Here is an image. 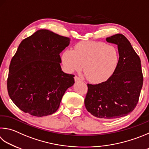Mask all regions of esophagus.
<instances>
[{
    "label": "esophagus",
    "mask_w": 149,
    "mask_h": 149,
    "mask_svg": "<svg viewBox=\"0 0 149 149\" xmlns=\"http://www.w3.org/2000/svg\"><path fill=\"white\" fill-rule=\"evenodd\" d=\"M74 79H75V81H79L81 80L79 77H77V76H75L74 77Z\"/></svg>",
    "instance_id": "1"
}]
</instances>
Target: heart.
Segmentation results:
<instances>
[{"label": "heart", "mask_w": 149, "mask_h": 149, "mask_svg": "<svg viewBox=\"0 0 149 149\" xmlns=\"http://www.w3.org/2000/svg\"><path fill=\"white\" fill-rule=\"evenodd\" d=\"M62 61L68 72L83 68L89 81L98 83L107 81L114 74L119 63V53L113 45L86 41L78 43L73 51L66 50L62 55Z\"/></svg>", "instance_id": "heart-1"}]
</instances>
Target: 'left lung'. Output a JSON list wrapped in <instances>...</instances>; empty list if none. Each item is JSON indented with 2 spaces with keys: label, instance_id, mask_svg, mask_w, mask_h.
I'll return each mask as SVG.
<instances>
[{
  "label": "left lung",
  "instance_id": "left-lung-1",
  "mask_svg": "<svg viewBox=\"0 0 149 149\" xmlns=\"http://www.w3.org/2000/svg\"><path fill=\"white\" fill-rule=\"evenodd\" d=\"M106 41L117 45L119 63L106 81L97 85L87 84L85 105L94 117L114 119L126 116L136 107L143 77L139 56L123 34L108 37Z\"/></svg>",
  "mask_w": 149,
  "mask_h": 149
}]
</instances>
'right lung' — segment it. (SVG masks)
Wrapping results in <instances>:
<instances>
[{
  "label": "right lung",
  "mask_w": 149,
  "mask_h": 149,
  "mask_svg": "<svg viewBox=\"0 0 149 149\" xmlns=\"http://www.w3.org/2000/svg\"><path fill=\"white\" fill-rule=\"evenodd\" d=\"M69 38L41 29L19 45L9 67L7 88L18 108L35 117L53 114L66 91L74 84V75L62 71L60 53Z\"/></svg>",
  "instance_id": "right-lung-1"
}]
</instances>
